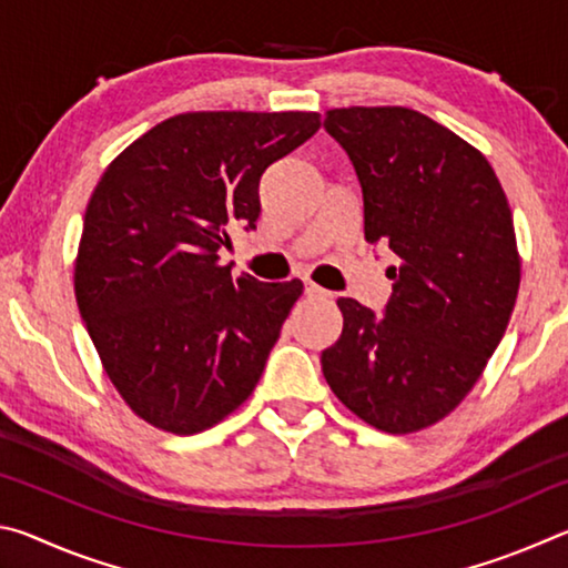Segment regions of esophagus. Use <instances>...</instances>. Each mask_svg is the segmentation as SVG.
<instances>
[{
	"instance_id": "esophagus-1",
	"label": "esophagus",
	"mask_w": 568,
	"mask_h": 568,
	"mask_svg": "<svg viewBox=\"0 0 568 568\" xmlns=\"http://www.w3.org/2000/svg\"><path fill=\"white\" fill-rule=\"evenodd\" d=\"M305 295H307V297H331L328 291H323L321 285H315V283H311V281L305 283Z\"/></svg>"
}]
</instances>
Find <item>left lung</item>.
Segmentation results:
<instances>
[{
    "mask_svg": "<svg viewBox=\"0 0 568 568\" xmlns=\"http://www.w3.org/2000/svg\"><path fill=\"white\" fill-rule=\"evenodd\" d=\"M323 128L358 175L365 240L396 255L383 315L338 297L323 376L365 423L413 434L466 398L504 338L521 283L511 207L488 160L416 110H331Z\"/></svg>",
    "mask_w": 568,
    "mask_h": 568,
    "instance_id": "1",
    "label": "left lung"
}]
</instances>
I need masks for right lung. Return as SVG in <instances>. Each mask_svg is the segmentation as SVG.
I'll use <instances>...</instances> for the list:
<instances>
[{
  "instance_id": "right-lung-1",
  "label": "right lung",
  "mask_w": 568,
  "mask_h": 568,
  "mask_svg": "<svg viewBox=\"0 0 568 568\" xmlns=\"http://www.w3.org/2000/svg\"><path fill=\"white\" fill-rule=\"evenodd\" d=\"M318 112H187L112 160L84 213L74 295L104 371L152 426L200 434L243 403L303 293L220 263L255 230L261 178Z\"/></svg>"
}]
</instances>
